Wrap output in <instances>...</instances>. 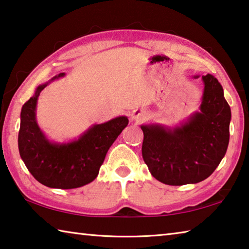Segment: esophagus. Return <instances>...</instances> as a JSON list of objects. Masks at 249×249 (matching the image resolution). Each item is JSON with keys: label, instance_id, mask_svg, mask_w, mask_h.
Returning a JSON list of instances; mask_svg holds the SVG:
<instances>
[{"label": "esophagus", "instance_id": "obj_1", "mask_svg": "<svg viewBox=\"0 0 249 249\" xmlns=\"http://www.w3.org/2000/svg\"><path fill=\"white\" fill-rule=\"evenodd\" d=\"M145 116H146V114L142 109H134V111L130 113V120L132 121L140 122L142 120H144Z\"/></svg>", "mask_w": 249, "mask_h": 249}]
</instances>
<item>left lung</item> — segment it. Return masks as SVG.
Listing matches in <instances>:
<instances>
[{
  "instance_id": "obj_1",
  "label": "left lung",
  "mask_w": 249,
  "mask_h": 249,
  "mask_svg": "<svg viewBox=\"0 0 249 249\" xmlns=\"http://www.w3.org/2000/svg\"><path fill=\"white\" fill-rule=\"evenodd\" d=\"M202 80L204 89L199 112L172 128L160 124L141 126L142 158L154 178L165 184L201 182L213 174L226 154L231 107L214 75H202Z\"/></svg>"
}]
</instances>
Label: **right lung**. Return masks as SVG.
Returning <instances> with one entry per match:
<instances>
[{
	"mask_svg": "<svg viewBox=\"0 0 249 249\" xmlns=\"http://www.w3.org/2000/svg\"><path fill=\"white\" fill-rule=\"evenodd\" d=\"M59 73L37 87L23 105L18 132V150L25 166L38 182L54 189H74L93 181L105 156L117 136L128 124L126 116L92 125L78 140L68 142H50L37 124L36 107L40 92Z\"/></svg>",
	"mask_w": 249,
	"mask_h": 249,
	"instance_id": "add662e5",
	"label": "right lung"
}]
</instances>
